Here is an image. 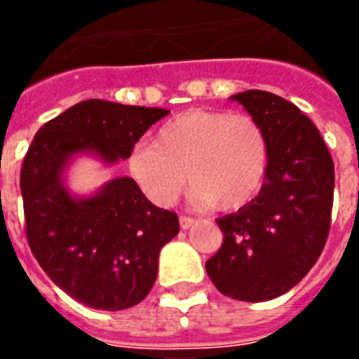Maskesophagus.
Listing matches in <instances>:
<instances>
[{
    "label": "esophagus",
    "instance_id": "obj_1",
    "mask_svg": "<svg viewBox=\"0 0 359 359\" xmlns=\"http://www.w3.org/2000/svg\"><path fill=\"white\" fill-rule=\"evenodd\" d=\"M180 227H182V229H190L191 225L196 224V219L194 218H190V216H180Z\"/></svg>",
    "mask_w": 359,
    "mask_h": 359
}]
</instances>
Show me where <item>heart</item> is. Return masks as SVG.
<instances>
[{
    "mask_svg": "<svg viewBox=\"0 0 359 359\" xmlns=\"http://www.w3.org/2000/svg\"><path fill=\"white\" fill-rule=\"evenodd\" d=\"M270 141L266 130L248 114L224 109H188L135 147L128 171L156 205H171L186 186L203 205L238 210L250 205L266 182Z\"/></svg>",
    "mask_w": 359,
    "mask_h": 359,
    "instance_id": "1",
    "label": "heart"
}]
</instances>
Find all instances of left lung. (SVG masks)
<instances>
[{"label":"left lung","instance_id":"obj_1","mask_svg":"<svg viewBox=\"0 0 359 359\" xmlns=\"http://www.w3.org/2000/svg\"><path fill=\"white\" fill-rule=\"evenodd\" d=\"M231 98L266 130L270 169L250 205L218 219L224 244L207 261V273L222 294L266 302L300 283L323 253L334 160L317 126L289 100L257 89Z\"/></svg>","mask_w":359,"mask_h":359}]
</instances>
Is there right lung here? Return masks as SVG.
Returning <instances> with one entry per match:
<instances>
[{
    "mask_svg": "<svg viewBox=\"0 0 359 359\" xmlns=\"http://www.w3.org/2000/svg\"><path fill=\"white\" fill-rule=\"evenodd\" d=\"M168 114L91 98L41 126L24 158L20 188L31 251L59 289L93 309L121 311L151 292L160 250L179 235V216L154 207L128 177L93 197L70 196L63 169L80 152L106 163L130 158Z\"/></svg>",
    "mask_w": 359,
    "mask_h": 359,
    "instance_id": "1",
    "label": "right lung"
}]
</instances>
